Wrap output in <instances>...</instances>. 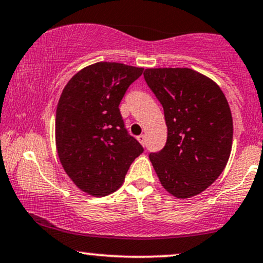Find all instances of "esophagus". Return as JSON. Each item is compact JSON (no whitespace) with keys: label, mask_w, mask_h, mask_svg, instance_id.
Returning <instances> with one entry per match:
<instances>
[{"label":"esophagus","mask_w":263,"mask_h":263,"mask_svg":"<svg viewBox=\"0 0 263 263\" xmlns=\"http://www.w3.org/2000/svg\"><path fill=\"white\" fill-rule=\"evenodd\" d=\"M138 140H139L140 144H141L142 146H145V144H146V136L145 135H139Z\"/></svg>","instance_id":"esophagus-1"}]
</instances>
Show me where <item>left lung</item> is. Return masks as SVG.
Segmentation results:
<instances>
[{"instance_id":"left-lung-1","label":"left lung","mask_w":263,"mask_h":263,"mask_svg":"<svg viewBox=\"0 0 263 263\" xmlns=\"http://www.w3.org/2000/svg\"><path fill=\"white\" fill-rule=\"evenodd\" d=\"M144 77L162 104L168 127L165 146L149 153V161L170 194L191 198L227 164L233 140L230 105L214 81L192 69H146Z\"/></svg>"}]
</instances>
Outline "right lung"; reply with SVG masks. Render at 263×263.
Instances as JSON below:
<instances>
[{
    "mask_svg": "<svg viewBox=\"0 0 263 263\" xmlns=\"http://www.w3.org/2000/svg\"><path fill=\"white\" fill-rule=\"evenodd\" d=\"M142 67L97 63L65 86L55 116L61 165L78 189L94 197L117 191L144 147L124 127L119 104Z\"/></svg>",
    "mask_w": 263,
    "mask_h": 263,
    "instance_id": "right-lung-1",
    "label": "right lung"
}]
</instances>
